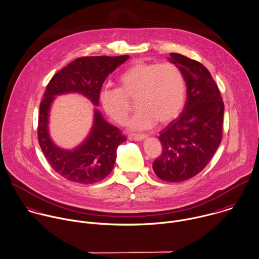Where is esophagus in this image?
Here are the masks:
<instances>
[{
	"mask_svg": "<svg viewBox=\"0 0 259 259\" xmlns=\"http://www.w3.org/2000/svg\"><path fill=\"white\" fill-rule=\"evenodd\" d=\"M146 138L145 134H129L128 135V139L129 140H135V141H140Z\"/></svg>",
	"mask_w": 259,
	"mask_h": 259,
	"instance_id": "esophagus-1",
	"label": "esophagus"
}]
</instances>
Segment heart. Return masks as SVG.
Returning <instances> with one entry per match:
<instances>
[{
  "mask_svg": "<svg viewBox=\"0 0 259 259\" xmlns=\"http://www.w3.org/2000/svg\"><path fill=\"white\" fill-rule=\"evenodd\" d=\"M118 84L119 89H103L100 103L114 122L124 125L132 110L130 100H136L138 111L129 123L133 130L148 129L156 121L159 124L172 121L186 103V77L170 62L137 61L119 75Z\"/></svg>",
  "mask_w": 259,
  "mask_h": 259,
  "instance_id": "1",
  "label": "heart"
}]
</instances>
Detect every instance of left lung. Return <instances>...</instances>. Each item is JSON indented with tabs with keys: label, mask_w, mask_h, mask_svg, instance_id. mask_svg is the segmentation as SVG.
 Instances as JSON below:
<instances>
[{
	"label": "left lung",
	"mask_w": 259,
	"mask_h": 259,
	"mask_svg": "<svg viewBox=\"0 0 259 259\" xmlns=\"http://www.w3.org/2000/svg\"><path fill=\"white\" fill-rule=\"evenodd\" d=\"M170 62L183 71L187 102L182 114L160 131L161 154L152 164L162 181L190 180L209 163L222 140L224 103L210 71L199 61L170 53Z\"/></svg>",
	"instance_id": "8db88e82"
}]
</instances>
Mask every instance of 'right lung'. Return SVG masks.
Masks as SVG:
<instances>
[{"label": "right lung", "mask_w": 259, "mask_h": 259, "mask_svg": "<svg viewBox=\"0 0 259 259\" xmlns=\"http://www.w3.org/2000/svg\"><path fill=\"white\" fill-rule=\"evenodd\" d=\"M128 58L129 55L78 57L56 72L46 87L39 107L38 141L51 167L67 181L89 185L104 180L112 171L117 148L126 137L95 109L94 124L85 140L73 150L62 149L52 142L48 133L51 104L57 95L78 93L99 106L105 79Z\"/></svg>", "instance_id": "right-lung-1"}]
</instances>
